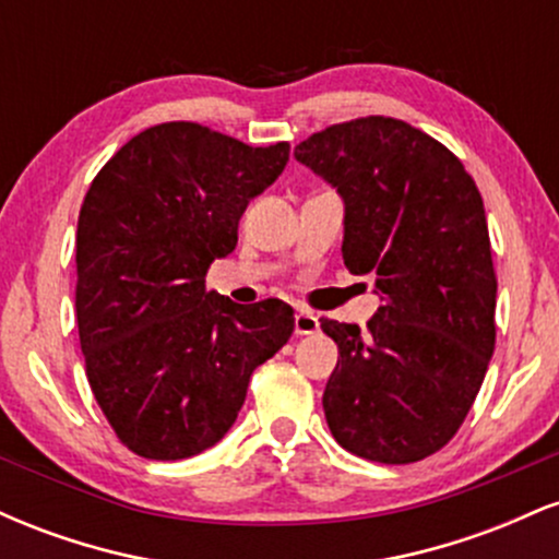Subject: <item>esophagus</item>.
Returning a JSON list of instances; mask_svg holds the SVG:
<instances>
[{
	"mask_svg": "<svg viewBox=\"0 0 559 559\" xmlns=\"http://www.w3.org/2000/svg\"><path fill=\"white\" fill-rule=\"evenodd\" d=\"M318 329H320V320L312 316V312L299 310L297 316H294V333H297V336H310V333H316Z\"/></svg>",
	"mask_w": 559,
	"mask_h": 559,
	"instance_id": "esophagus-1",
	"label": "esophagus"
}]
</instances>
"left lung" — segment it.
Segmentation results:
<instances>
[{
    "label": "left lung",
    "mask_w": 559,
    "mask_h": 559,
    "mask_svg": "<svg viewBox=\"0 0 559 559\" xmlns=\"http://www.w3.org/2000/svg\"><path fill=\"white\" fill-rule=\"evenodd\" d=\"M294 157L344 199V265L381 297L365 331L320 320L338 344L325 420L357 457L418 463L463 426L493 355L484 199L444 144L383 115L312 133Z\"/></svg>",
    "instance_id": "1"
}]
</instances>
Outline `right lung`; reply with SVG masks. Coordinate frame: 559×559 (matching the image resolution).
<instances>
[{
  "mask_svg": "<svg viewBox=\"0 0 559 559\" xmlns=\"http://www.w3.org/2000/svg\"><path fill=\"white\" fill-rule=\"evenodd\" d=\"M286 163V141L249 146L178 120L133 136L88 186L75 234L81 352L96 404L139 457L217 444L254 368L292 336L286 301L241 307L204 288L249 199Z\"/></svg>",
  "mask_w": 559,
  "mask_h": 559,
  "instance_id": "1",
  "label": "right lung"
}]
</instances>
